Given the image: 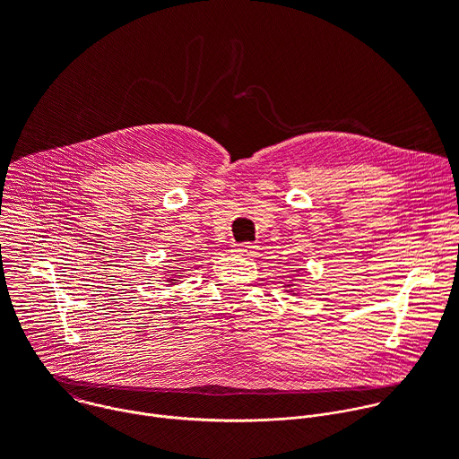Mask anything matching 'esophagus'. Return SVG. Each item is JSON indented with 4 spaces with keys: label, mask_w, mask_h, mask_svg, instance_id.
<instances>
[{
    "label": "esophagus",
    "mask_w": 459,
    "mask_h": 459,
    "mask_svg": "<svg viewBox=\"0 0 459 459\" xmlns=\"http://www.w3.org/2000/svg\"><path fill=\"white\" fill-rule=\"evenodd\" d=\"M234 252L238 255H243V257H254L255 255V247L250 245V243H243V245H236Z\"/></svg>",
    "instance_id": "34e87169"
}]
</instances>
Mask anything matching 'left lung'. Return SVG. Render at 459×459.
<instances>
[{"mask_svg":"<svg viewBox=\"0 0 459 459\" xmlns=\"http://www.w3.org/2000/svg\"><path fill=\"white\" fill-rule=\"evenodd\" d=\"M290 278L287 280V283L283 285L285 287V290H289V292H292V294H299V290H296V276L299 274V269L298 271H290Z\"/></svg>","mask_w":459,"mask_h":459,"instance_id":"8db88e82","label":"left lung"}]
</instances>
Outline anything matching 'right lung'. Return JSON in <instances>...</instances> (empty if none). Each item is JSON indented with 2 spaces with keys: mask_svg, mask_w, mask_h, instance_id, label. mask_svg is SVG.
Wrapping results in <instances>:
<instances>
[{
  "mask_svg": "<svg viewBox=\"0 0 459 459\" xmlns=\"http://www.w3.org/2000/svg\"><path fill=\"white\" fill-rule=\"evenodd\" d=\"M185 273H186V269L172 267V273H170L167 278H161V280H165L167 287H172V285H176L178 281H181V280H183V276H181V274H185ZM163 274H165V273H163Z\"/></svg>",
  "mask_w": 459,
  "mask_h": 459,
  "instance_id": "add662e5",
  "label": "right lung"
}]
</instances>
